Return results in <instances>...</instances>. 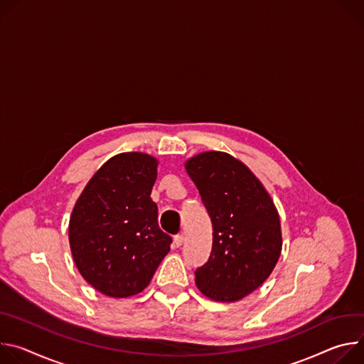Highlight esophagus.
I'll list each match as a JSON object with an SVG mask.
<instances>
[{
  "mask_svg": "<svg viewBox=\"0 0 364 364\" xmlns=\"http://www.w3.org/2000/svg\"><path fill=\"white\" fill-rule=\"evenodd\" d=\"M183 235L182 234H176L175 237H173V243L176 245V247H181L182 245H183Z\"/></svg>",
  "mask_w": 364,
  "mask_h": 364,
  "instance_id": "obj_1",
  "label": "esophagus"
}]
</instances>
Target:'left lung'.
<instances>
[{
  "mask_svg": "<svg viewBox=\"0 0 364 364\" xmlns=\"http://www.w3.org/2000/svg\"><path fill=\"white\" fill-rule=\"evenodd\" d=\"M213 223V249L195 270L205 296L234 302L257 289L282 250L279 214L250 169L223 151H205L186 161Z\"/></svg>",
  "mask_w": 364,
  "mask_h": 364,
  "instance_id": "left-lung-1",
  "label": "left lung"
}]
</instances>
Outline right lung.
<instances>
[{
    "mask_svg": "<svg viewBox=\"0 0 364 364\" xmlns=\"http://www.w3.org/2000/svg\"><path fill=\"white\" fill-rule=\"evenodd\" d=\"M157 160L144 153L111 157L77 198L69 223L75 264L91 287L111 298L141 292L171 250L150 193Z\"/></svg>",
    "mask_w": 364,
    "mask_h": 364,
    "instance_id": "obj_1",
    "label": "right lung"
}]
</instances>
